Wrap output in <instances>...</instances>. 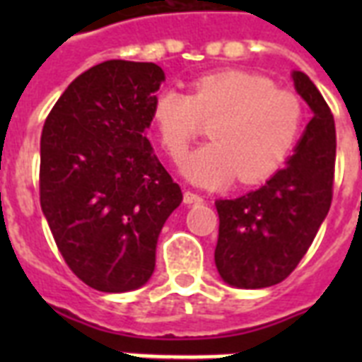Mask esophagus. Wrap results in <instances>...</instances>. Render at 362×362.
<instances>
[{"mask_svg": "<svg viewBox=\"0 0 362 362\" xmlns=\"http://www.w3.org/2000/svg\"><path fill=\"white\" fill-rule=\"evenodd\" d=\"M203 201H204L203 195H199V193L189 192V189L184 192V203L186 204H197V203H203Z\"/></svg>", "mask_w": 362, "mask_h": 362, "instance_id": "obj_1", "label": "esophagus"}]
</instances>
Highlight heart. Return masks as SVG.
I'll use <instances>...</instances> for the list:
<instances>
[{"label":"heart","instance_id":"heart-1","mask_svg":"<svg viewBox=\"0 0 362 362\" xmlns=\"http://www.w3.org/2000/svg\"><path fill=\"white\" fill-rule=\"evenodd\" d=\"M152 125L173 161H182L187 146L212 122V142L189 153L184 175L199 186H226L238 176L257 184L286 163L304 125L297 93L281 90L257 73L226 69L197 76L189 93L165 88L152 101Z\"/></svg>","mask_w":362,"mask_h":362}]
</instances>
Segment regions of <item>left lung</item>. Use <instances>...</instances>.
I'll list each match as a JSON object with an SVG mask.
<instances>
[{
	"label": "left lung",
	"instance_id": "8db88e82",
	"mask_svg": "<svg viewBox=\"0 0 362 362\" xmlns=\"http://www.w3.org/2000/svg\"><path fill=\"white\" fill-rule=\"evenodd\" d=\"M293 82L314 112L295 153L255 192L216 201L220 216L216 267L235 287L259 289L286 280L308 252L331 209L334 118L308 76L295 71Z\"/></svg>",
	"mask_w": 362,
	"mask_h": 362
}]
</instances>
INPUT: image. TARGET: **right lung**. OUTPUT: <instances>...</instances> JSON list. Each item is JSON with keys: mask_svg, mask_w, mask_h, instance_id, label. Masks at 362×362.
Segmentation results:
<instances>
[{"mask_svg": "<svg viewBox=\"0 0 362 362\" xmlns=\"http://www.w3.org/2000/svg\"><path fill=\"white\" fill-rule=\"evenodd\" d=\"M163 81L150 62L93 65L42 125V214L67 267L98 291H131L150 280L161 227L182 203L144 135Z\"/></svg>", "mask_w": 362, "mask_h": 362, "instance_id": "1", "label": "right lung"}]
</instances>
